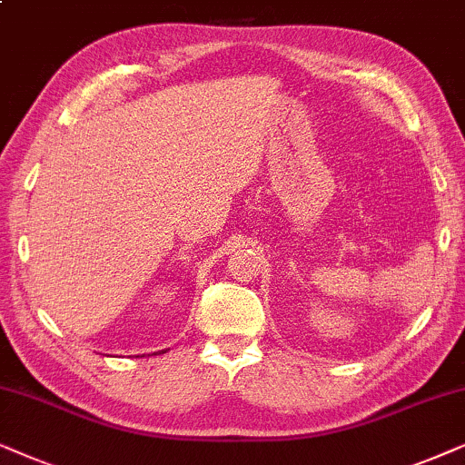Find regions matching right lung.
<instances>
[{"mask_svg": "<svg viewBox=\"0 0 465 465\" xmlns=\"http://www.w3.org/2000/svg\"><path fill=\"white\" fill-rule=\"evenodd\" d=\"M161 352H163V351H161Z\"/></svg>", "mask_w": 465, "mask_h": 465, "instance_id": "1", "label": "right lung"}]
</instances>
